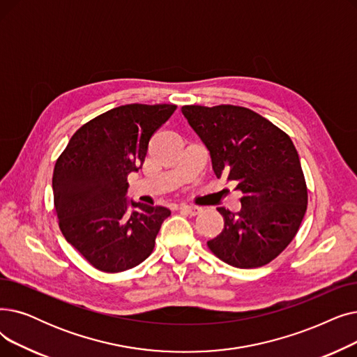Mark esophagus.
<instances>
[{
  "instance_id": "34e87169",
  "label": "esophagus",
  "mask_w": 357,
  "mask_h": 357,
  "mask_svg": "<svg viewBox=\"0 0 357 357\" xmlns=\"http://www.w3.org/2000/svg\"><path fill=\"white\" fill-rule=\"evenodd\" d=\"M180 211H181V212H184V213H188V215L196 216L197 213H200L202 208L195 206V205H181V206H180Z\"/></svg>"
}]
</instances>
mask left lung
<instances>
[{
    "label": "left lung",
    "mask_w": 357,
    "mask_h": 357,
    "mask_svg": "<svg viewBox=\"0 0 357 357\" xmlns=\"http://www.w3.org/2000/svg\"><path fill=\"white\" fill-rule=\"evenodd\" d=\"M181 113L206 145L215 176L236 184L241 211L218 208L224 229L208 241L224 263L261 267L291 244L308 205V190L291 138L247 107L183 106Z\"/></svg>",
    "instance_id": "obj_1"
}]
</instances>
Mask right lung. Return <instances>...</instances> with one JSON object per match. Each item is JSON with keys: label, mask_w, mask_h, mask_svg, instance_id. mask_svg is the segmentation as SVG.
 <instances>
[{"label": "right lung", "mask_w": 357, "mask_h": 357, "mask_svg": "<svg viewBox=\"0 0 357 357\" xmlns=\"http://www.w3.org/2000/svg\"><path fill=\"white\" fill-rule=\"evenodd\" d=\"M176 105H125L82 125L56 160L52 188L65 240L97 270L119 273L142 263L154 250L162 206L130 202L128 174L141 168L148 142Z\"/></svg>", "instance_id": "1"}]
</instances>
